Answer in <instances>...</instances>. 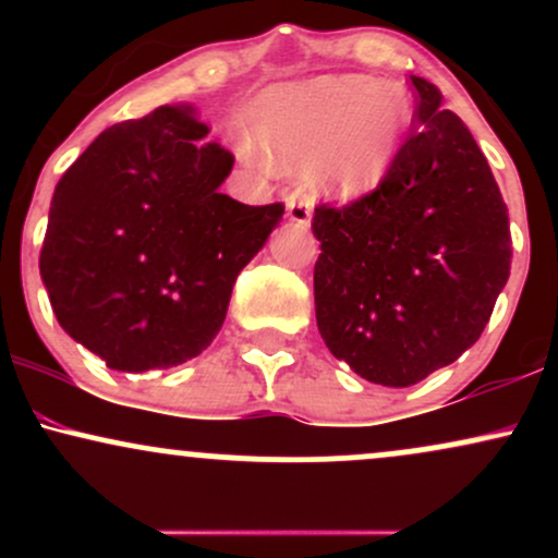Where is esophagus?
<instances>
[{
    "label": "esophagus",
    "instance_id": "obj_1",
    "mask_svg": "<svg viewBox=\"0 0 558 558\" xmlns=\"http://www.w3.org/2000/svg\"><path fill=\"white\" fill-rule=\"evenodd\" d=\"M288 217L291 222H296L301 230L312 226V202L306 196H291L288 198Z\"/></svg>",
    "mask_w": 558,
    "mask_h": 558
}]
</instances>
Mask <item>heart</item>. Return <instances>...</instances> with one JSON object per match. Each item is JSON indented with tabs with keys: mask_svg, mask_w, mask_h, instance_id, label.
I'll return each instance as SVG.
<instances>
[{
	"mask_svg": "<svg viewBox=\"0 0 558 558\" xmlns=\"http://www.w3.org/2000/svg\"><path fill=\"white\" fill-rule=\"evenodd\" d=\"M407 120L396 88L323 75L262 94L248 110V138L275 170H310L317 194L351 202L388 175Z\"/></svg>",
	"mask_w": 558,
	"mask_h": 558,
	"instance_id": "heart-1",
	"label": "heart"
}]
</instances>
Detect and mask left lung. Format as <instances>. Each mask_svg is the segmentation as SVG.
<instances>
[{"label":"left lung","mask_w":558,"mask_h":558,"mask_svg":"<svg viewBox=\"0 0 558 558\" xmlns=\"http://www.w3.org/2000/svg\"><path fill=\"white\" fill-rule=\"evenodd\" d=\"M412 131L377 189L312 217L325 345L364 380L407 388L477 341L509 280V213L466 125L412 75Z\"/></svg>","instance_id":"obj_1"}]
</instances>
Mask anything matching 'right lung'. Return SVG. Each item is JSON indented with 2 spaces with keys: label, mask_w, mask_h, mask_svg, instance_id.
<instances>
[{
  "label": "right lung",
  "mask_w": 558,
  "mask_h": 558,
  "mask_svg": "<svg viewBox=\"0 0 558 558\" xmlns=\"http://www.w3.org/2000/svg\"><path fill=\"white\" fill-rule=\"evenodd\" d=\"M165 105L94 138L57 183L38 270L57 323L120 373L202 354L233 283L283 217L220 194L233 155Z\"/></svg>",
  "instance_id": "add662e5"
}]
</instances>
